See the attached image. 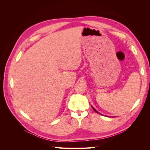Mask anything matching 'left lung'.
<instances>
[{
  "mask_svg": "<svg viewBox=\"0 0 150 150\" xmlns=\"http://www.w3.org/2000/svg\"><path fill=\"white\" fill-rule=\"evenodd\" d=\"M91 107H92V108L93 109V110H94V111L95 112H97V113H98V114H99V115H101V113H99V112H98V111H97L96 110H95V108H94L93 106H91Z\"/></svg>",
  "mask_w": 150,
  "mask_h": 150,
  "instance_id": "left-lung-1",
  "label": "left lung"
}]
</instances>
